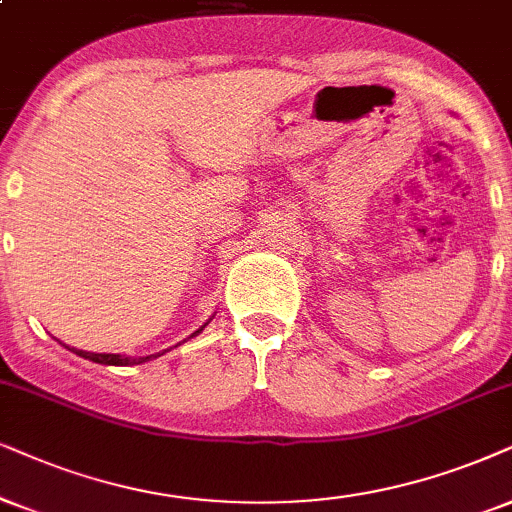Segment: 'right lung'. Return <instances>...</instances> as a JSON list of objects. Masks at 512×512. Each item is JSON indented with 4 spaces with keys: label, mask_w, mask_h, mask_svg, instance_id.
Here are the masks:
<instances>
[{
    "label": "right lung",
    "mask_w": 512,
    "mask_h": 512,
    "mask_svg": "<svg viewBox=\"0 0 512 512\" xmlns=\"http://www.w3.org/2000/svg\"><path fill=\"white\" fill-rule=\"evenodd\" d=\"M203 331V328H200ZM196 331V333H200ZM77 357H84L89 361H96V364H106V366H134V364H144V361L153 359V357H160V354H151V357H139V359H132V357H120V354H94V352H82V349H73Z\"/></svg>",
    "instance_id": "right-lung-1"
}]
</instances>
